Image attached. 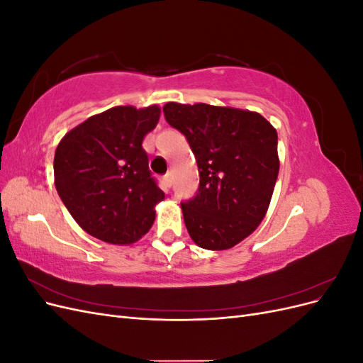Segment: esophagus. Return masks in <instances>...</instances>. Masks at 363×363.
Masks as SVG:
<instances>
[{
  "mask_svg": "<svg viewBox=\"0 0 363 363\" xmlns=\"http://www.w3.org/2000/svg\"><path fill=\"white\" fill-rule=\"evenodd\" d=\"M162 183H163V186H164V188H171V184H172V177H171V172H167V174H164L163 175V177H162Z\"/></svg>",
  "mask_w": 363,
  "mask_h": 363,
  "instance_id": "1",
  "label": "esophagus"
}]
</instances>
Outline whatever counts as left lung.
I'll return each instance as SVG.
<instances>
[{"instance_id":"obj_1","label":"left lung","mask_w":363,"mask_h":363,"mask_svg":"<svg viewBox=\"0 0 363 363\" xmlns=\"http://www.w3.org/2000/svg\"><path fill=\"white\" fill-rule=\"evenodd\" d=\"M163 113L199 164V191L182 201L192 240L206 250L235 247L268 211L280 167L276 128L256 112L204 103H168Z\"/></svg>"}]
</instances>
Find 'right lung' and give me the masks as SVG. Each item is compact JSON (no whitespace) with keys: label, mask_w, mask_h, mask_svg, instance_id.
<instances>
[{"label":"right lung","mask_w":363,"mask_h":363,"mask_svg":"<svg viewBox=\"0 0 363 363\" xmlns=\"http://www.w3.org/2000/svg\"><path fill=\"white\" fill-rule=\"evenodd\" d=\"M160 108L118 106L65 135L54 156V183L84 232L108 244H133L155 223L164 199L148 168L144 136Z\"/></svg>","instance_id":"add662e5"}]
</instances>
